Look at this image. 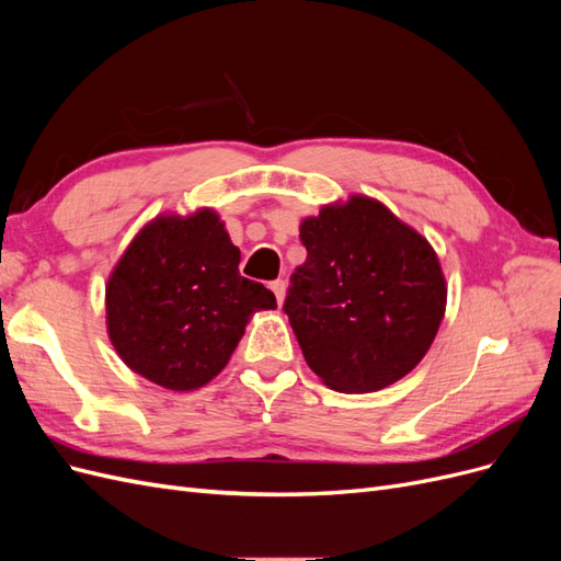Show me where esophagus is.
Wrapping results in <instances>:
<instances>
[{
    "label": "esophagus",
    "mask_w": 561,
    "mask_h": 561,
    "mask_svg": "<svg viewBox=\"0 0 561 561\" xmlns=\"http://www.w3.org/2000/svg\"><path fill=\"white\" fill-rule=\"evenodd\" d=\"M271 290H274V295H276L278 304H283V301H285V290H287V287H285V283H283V280H274V283H271Z\"/></svg>",
    "instance_id": "esophagus-1"
}]
</instances>
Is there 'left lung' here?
Wrapping results in <instances>:
<instances>
[{
	"mask_svg": "<svg viewBox=\"0 0 561 561\" xmlns=\"http://www.w3.org/2000/svg\"><path fill=\"white\" fill-rule=\"evenodd\" d=\"M307 262L285 313L318 379L339 393H375L423 360L447 309L437 252L381 201L351 194L304 217Z\"/></svg>",
	"mask_w": 561,
	"mask_h": 561,
	"instance_id": "obj_1",
	"label": "left lung"
}]
</instances>
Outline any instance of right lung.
Returning <instances> with one entry per match:
<instances>
[{
    "mask_svg": "<svg viewBox=\"0 0 561 561\" xmlns=\"http://www.w3.org/2000/svg\"><path fill=\"white\" fill-rule=\"evenodd\" d=\"M241 250L213 208L161 213L135 233L105 285L118 358L168 390H196L222 371L257 311L276 309L239 274Z\"/></svg>",
    "mask_w": 561,
    "mask_h": 561,
    "instance_id": "obj_1",
    "label": "right lung"
}]
</instances>
